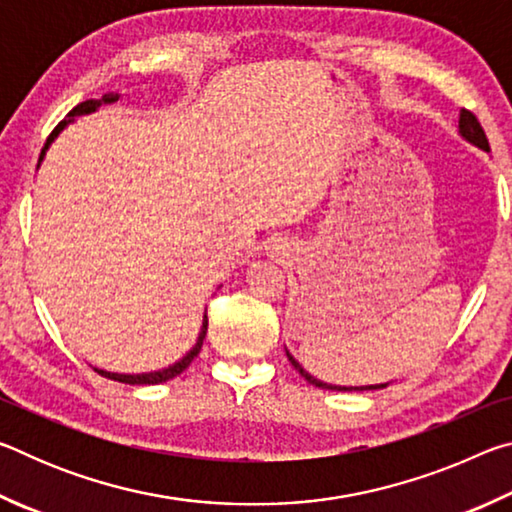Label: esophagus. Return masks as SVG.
<instances>
[{
  "label": "esophagus",
  "instance_id": "34e87169",
  "mask_svg": "<svg viewBox=\"0 0 512 512\" xmlns=\"http://www.w3.org/2000/svg\"><path fill=\"white\" fill-rule=\"evenodd\" d=\"M268 250H271V255L275 259H284L289 255V244H287V241H282V239H273L271 244H268Z\"/></svg>",
  "mask_w": 512,
  "mask_h": 512
}]
</instances>
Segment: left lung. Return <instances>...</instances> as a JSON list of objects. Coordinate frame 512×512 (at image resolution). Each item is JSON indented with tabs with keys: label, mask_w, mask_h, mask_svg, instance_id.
Listing matches in <instances>:
<instances>
[{
	"label": "left lung",
	"mask_w": 512,
	"mask_h": 512,
	"mask_svg": "<svg viewBox=\"0 0 512 512\" xmlns=\"http://www.w3.org/2000/svg\"><path fill=\"white\" fill-rule=\"evenodd\" d=\"M458 133H461L463 140H467L474 146H479V149L488 151L490 153V144H488V137H485L483 128L479 124V119H476L470 110H461V117H458ZM287 357L291 361V366L296 368L302 377H305L309 384H314L318 388H325V391H377V388H386L388 384H375V386H336V384H325V381L316 379L314 375H309V372L300 366V363L291 357L287 352Z\"/></svg>",
	"instance_id": "obj_1"
}]
</instances>
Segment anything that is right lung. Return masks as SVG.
Segmentation results:
<instances>
[{
  "instance_id": "add662e5",
  "label": "right lung",
  "mask_w": 512,
  "mask_h": 512,
  "mask_svg": "<svg viewBox=\"0 0 512 512\" xmlns=\"http://www.w3.org/2000/svg\"><path fill=\"white\" fill-rule=\"evenodd\" d=\"M115 101H119V94H117V92H108V94H103L101 99H88V101L79 103V106H76V108L69 110L67 119L60 121V124H58V126L54 128V131H51V135L47 137V144L42 146L38 167H40V162L45 160V155H47V151H49L51 142L56 140V137L60 135V131H63V128H65L67 124H72L74 117L90 115V112L101 108V103H115ZM205 311H207V309H205ZM205 334H207V314L203 316V325H201V332H198V339H196L194 348L189 350L183 359L176 361V363H173V366H169V368H162V370H155V372H142V375H119V372H108V370H99V368H94V370H97L99 375H103V377L121 381V384H131V386H153V384H162V381H169V379H173V377H178L180 372H183V370L189 366V363L194 361V357H198V352H201V345H203Z\"/></svg>"
}]
</instances>
